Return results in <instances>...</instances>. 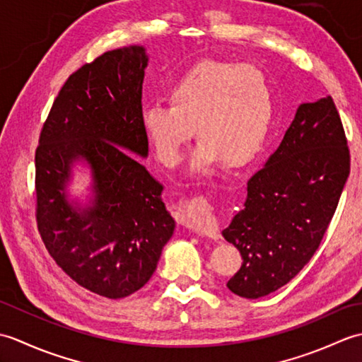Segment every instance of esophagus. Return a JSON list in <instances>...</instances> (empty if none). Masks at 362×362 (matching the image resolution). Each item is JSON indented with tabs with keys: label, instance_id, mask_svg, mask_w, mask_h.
Listing matches in <instances>:
<instances>
[{
	"label": "esophagus",
	"instance_id": "obj_1",
	"mask_svg": "<svg viewBox=\"0 0 362 362\" xmlns=\"http://www.w3.org/2000/svg\"><path fill=\"white\" fill-rule=\"evenodd\" d=\"M182 219L185 222V226L193 228L194 232L218 238L216 227H214V213L210 204L205 201L204 197H194L189 199L187 202H182Z\"/></svg>",
	"mask_w": 362,
	"mask_h": 362
}]
</instances>
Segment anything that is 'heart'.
Instances as JSON below:
<instances>
[{"mask_svg":"<svg viewBox=\"0 0 362 362\" xmlns=\"http://www.w3.org/2000/svg\"><path fill=\"white\" fill-rule=\"evenodd\" d=\"M168 95L169 104L151 103L141 110L144 134L165 165L182 160L193 122L201 136L191 163L194 171L222 158L230 166L249 163L272 132L276 99L258 68L201 60L171 82Z\"/></svg>","mask_w":362,"mask_h":362,"instance_id":"1","label":"heart"}]
</instances>
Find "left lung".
<instances>
[{"label":"left lung","instance_id":"obj_1","mask_svg":"<svg viewBox=\"0 0 362 362\" xmlns=\"http://www.w3.org/2000/svg\"><path fill=\"white\" fill-rule=\"evenodd\" d=\"M350 174V149L332 96L298 107L279 146L247 182L226 240L243 264L227 288L258 298L302 271L324 240Z\"/></svg>","mask_w":362,"mask_h":362}]
</instances>
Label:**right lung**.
I'll use <instances>...</instances> for the list:
<instances>
[{
	"label": "right lung",
	"mask_w": 362,
	"mask_h": 362,
	"mask_svg": "<svg viewBox=\"0 0 362 362\" xmlns=\"http://www.w3.org/2000/svg\"><path fill=\"white\" fill-rule=\"evenodd\" d=\"M143 46L104 52L70 74L35 149V219L46 250L82 288L122 298L149 281L174 219L163 187L132 153L148 156L141 90ZM94 171L95 205L79 214L66 201L72 161Z\"/></svg>",
	"instance_id": "add662e5"
}]
</instances>
